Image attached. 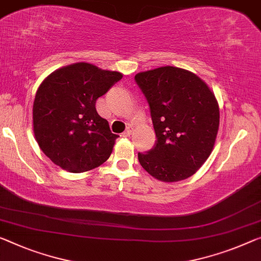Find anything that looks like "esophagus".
Wrapping results in <instances>:
<instances>
[{
    "instance_id": "obj_1",
    "label": "esophagus",
    "mask_w": 261,
    "mask_h": 261,
    "mask_svg": "<svg viewBox=\"0 0 261 261\" xmlns=\"http://www.w3.org/2000/svg\"><path fill=\"white\" fill-rule=\"evenodd\" d=\"M132 133H133V127L128 126V127L126 128V130L123 132V136H129Z\"/></svg>"
}]
</instances>
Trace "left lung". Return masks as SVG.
<instances>
[{
	"mask_svg": "<svg viewBox=\"0 0 261 261\" xmlns=\"http://www.w3.org/2000/svg\"><path fill=\"white\" fill-rule=\"evenodd\" d=\"M135 83L149 105L154 147L139 153L153 177L177 182L190 177L209 158L219 127L217 100L202 79L174 66L141 72Z\"/></svg>",
	"mask_w": 261,
	"mask_h": 261,
	"instance_id": "1",
	"label": "left lung"
}]
</instances>
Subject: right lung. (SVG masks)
<instances>
[{"label":"right lung","instance_id":"1","mask_svg":"<svg viewBox=\"0 0 261 261\" xmlns=\"http://www.w3.org/2000/svg\"><path fill=\"white\" fill-rule=\"evenodd\" d=\"M122 78L87 63L72 64L51 73L38 87L34 133L43 153L70 172L99 167L110 158L115 140L95 101Z\"/></svg>","mask_w":261,"mask_h":261}]
</instances>
